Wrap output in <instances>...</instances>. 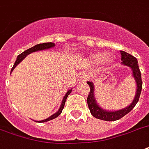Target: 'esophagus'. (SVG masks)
Listing matches in <instances>:
<instances>
[{
  "instance_id": "1",
  "label": "esophagus",
  "mask_w": 149,
  "mask_h": 149,
  "mask_svg": "<svg viewBox=\"0 0 149 149\" xmlns=\"http://www.w3.org/2000/svg\"><path fill=\"white\" fill-rule=\"evenodd\" d=\"M89 77V75L86 72H82L80 75V78L81 80H88Z\"/></svg>"
}]
</instances>
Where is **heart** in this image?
I'll return each instance as SVG.
<instances>
[{
	"label": "heart",
	"mask_w": 149,
	"mask_h": 149,
	"mask_svg": "<svg viewBox=\"0 0 149 149\" xmlns=\"http://www.w3.org/2000/svg\"><path fill=\"white\" fill-rule=\"evenodd\" d=\"M91 59L94 62H96V63H100L102 61H104L107 63H111L113 61H114V58L112 56H106V54L104 53H96V54H94L91 56Z\"/></svg>",
	"instance_id": "obj_1"
}]
</instances>
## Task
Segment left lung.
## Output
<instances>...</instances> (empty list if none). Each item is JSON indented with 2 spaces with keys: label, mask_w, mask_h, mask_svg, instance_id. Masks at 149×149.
Wrapping results in <instances>:
<instances>
[{
  "label": "left lung",
  "mask_w": 149,
  "mask_h": 149,
  "mask_svg": "<svg viewBox=\"0 0 149 149\" xmlns=\"http://www.w3.org/2000/svg\"><path fill=\"white\" fill-rule=\"evenodd\" d=\"M121 52V60L122 61V64L125 66L130 67L133 71V77L136 80V92L135 95V98L133 100V102L130 105L128 106L127 107L124 109L119 110L116 111H107L103 110L100 107V106L97 104L96 101L95 100L94 97V84L92 82L88 81L87 84L90 87V92H89L88 96L87 99L88 108L90 110L91 114L92 116L98 119L103 120V121H116L120 118H122V117H124L125 114H127L129 112H130L133 108L136 106V104L139 100L141 92L142 89V80H141V71L139 69V66L137 63V60L136 58H134L130 54L125 52V51H120Z\"/></svg>",
  "instance_id": "8db88e82"
}]
</instances>
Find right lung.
<instances>
[{
  "label": "right lung",
  "instance_id": "add662e5",
  "mask_svg": "<svg viewBox=\"0 0 149 149\" xmlns=\"http://www.w3.org/2000/svg\"><path fill=\"white\" fill-rule=\"evenodd\" d=\"M54 46H55V44L53 43V42H44V43H40V44H38V45H35V46H34V47H31V48H30V49H27V50H25L24 52H23L22 54H20L19 55L18 57H17V58H16V61H15V64H14V65H13V67L12 68L11 72H13V69L16 68V66L18 64L20 63L22 61L24 60V58H26V56L29 54H31V53L35 52V51H38V50H42V49H49V48H52V47H54ZM71 91H72V89H70V90H69V91L66 92L65 95L64 96L63 100H62V102H61V107H60V108H59V110H58V111H57L55 114H52L51 116L49 117V118H47V119L42 120V121H38V122H48V121H49V120L54 119V118H57L58 115H60V114H61V112H62V110H63L64 107H65V103L66 99H67L68 95H69L71 93Z\"/></svg>",
  "mask_w": 149,
  "mask_h": 149
}]
</instances>
